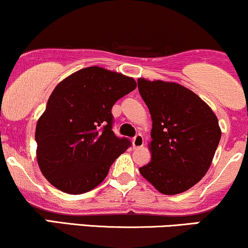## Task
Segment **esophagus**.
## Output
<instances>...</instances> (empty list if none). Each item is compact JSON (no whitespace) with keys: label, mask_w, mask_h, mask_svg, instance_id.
Masks as SVG:
<instances>
[{"label":"esophagus","mask_w":248,"mask_h":248,"mask_svg":"<svg viewBox=\"0 0 248 248\" xmlns=\"http://www.w3.org/2000/svg\"><path fill=\"white\" fill-rule=\"evenodd\" d=\"M144 145V139H143L142 135H136L135 137L133 139V147L134 148H141Z\"/></svg>","instance_id":"34e87169"}]
</instances>
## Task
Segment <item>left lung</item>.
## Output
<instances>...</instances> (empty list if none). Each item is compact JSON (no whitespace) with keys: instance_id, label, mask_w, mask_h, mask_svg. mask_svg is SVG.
Listing matches in <instances>:
<instances>
[{"instance_id":"left-lung-1","label":"left lung","mask_w":248,"mask_h":248,"mask_svg":"<svg viewBox=\"0 0 248 248\" xmlns=\"http://www.w3.org/2000/svg\"><path fill=\"white\" fill-rule=\"evenodd\" d=\"M153 120L151 160L140 173L158 192L175 195L209 170L220 140L218 119L208 104L174 82L137 79Z\"/></svg>"}]
</instances>
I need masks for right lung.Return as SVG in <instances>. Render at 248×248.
<instances>
[{
	"instance_id": "right-lung-1",
	"label": "right lung",
	"mask_w": 248,
	"mask_h": 248,
	"mask_svg": "<svg viewBox=\"0 0 248 248\" xmlns=\"http://www.w3.org/2000/svg\"><path fill=\"white\" fill-rule=\"evenodd\" d=\"M135 88L133 77L98 65L76 71L55 86L35 127L39 169L55 188L77 195L106 178L130 145L113 133L111 109Z\"/></svg>"
}]
</instances>
